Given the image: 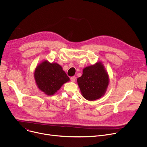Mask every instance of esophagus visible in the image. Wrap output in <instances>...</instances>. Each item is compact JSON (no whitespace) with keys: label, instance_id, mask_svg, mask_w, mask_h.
<instances>
[{"label":"esophagus","instance_id":"esophagus-1","mask_svg":"<svg viewBox=\"0 0 147 147\" xmlns=\"http://www.w3.org/2000/svg\"><path fill=\"white\" fill-rule=\"evenodd\" d=\"M76 77L75 76H73V77H70V80H71V81H72V82H74L75 81H76Z\"/></svg>","mask_w":147,"mask_h":147}]
</instances>
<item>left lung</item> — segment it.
Segmentation results:
<instances>
[{
    "label": "left lung",
    "instance_id": "8db88e82",
    "mask_svg": "<svg viewBox=\"0 0 147 147\" xmlns=\"http://www.w3.org/2000/svg\"><path fill=\"white\" fill-rule=\"evenodd\" d=\"M82 96L90 101L100 98L109 85V75L101 61L83 69L82 74L77 80Z\"/></svg>",
    "mask_w": 147,
    "mask_h": 147
}]
</instances>
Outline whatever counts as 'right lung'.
<instances>
[{"label": "right lung", "instance_id": "obj_1", "mask_svg": "<svg viewBox=\"0 0 147 147\" xmlns=\"http://www.w3.org/2000/svg\"><path fill=\"white\" fill-rule=\"evenodd\" d=\"M34 78L39 90L47 95H54L65 83L70 81L60 65L47 60L36 67Z\"/></svg>", "mask_w": 147, "mask_h": 147}]
</instances>
